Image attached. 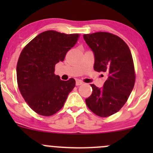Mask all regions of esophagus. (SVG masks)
Wrapping results in <instances>:
<instances>
[{
  "label": "esophagus",
  "mask_w": 153,
  "mask_h": 153,
  "mask_svg": "<svg viewBox=\"0 0 153 153\" xmlns=\"http://www.w3.org/2000/svg\"><path fill=\"white\" fill-rule=\"evenodd\" d=\"M81 84H83L82 81H80V80H77V81H76V85L77 86H80V85H81Z\"/></svg>",
  "instance_id": "1"
}]
</instances>
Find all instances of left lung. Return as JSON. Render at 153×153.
<instances>
[{
    "instance_id": "left-lung-1",
    "label": "left lung",
    "mask_w": 153,
    "mask_h": 153,
    "mask_svg": "<svg viewBox=\"0 0 153 153\" xmlns=\"http://www.w3.org/2000/svg\"><path fill=\"white\" fill-rule=\"evenodd\" d=\"M84 39L94 52V69L108 76L103 88L91 84L92 93L86 98V106L98 116L109 117L123 107L135 85L132 54L127 44L112 33L85 34Z\"/></svg>"
}]
</instances>
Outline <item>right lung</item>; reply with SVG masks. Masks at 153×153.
<instances>
[{"label":"right lung","mask_w":153,"mask_h":153,"mask_svg":"<svg viewBox=\"0 0 153 153\" xmlns=\"http://www.w3.org/2000/svg\"><path fill=\"white\" fill-rule=\"evenodd\" d=\"M79 36L45 31L21 51L16 68L18 86L26 102L36 113L50 116L58 112L75 87V79L61 80L55 75V67L64 61Z\"/></svg>","instance_id":"1"}]
</instances>
